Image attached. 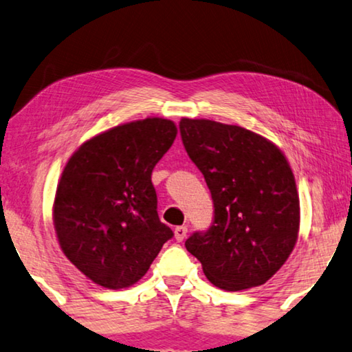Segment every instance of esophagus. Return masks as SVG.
<instances>
[{
  "label": "esophagus",
  "instance_id": "obj_1",
  "mask_svg": "<svg viewBox=\"0 0 352 352\" xmlns=\"http://www.w3.org/2000/svg\"><path fill=\"white\" fill-rule=\"evenodd\" d=\"M186 237H187V226H177L175 229V239L177 241H182Z\"/></svg>",
  "mask_w": 352,
  "mask_h": 352
}]
</instances>
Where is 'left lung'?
I'll return each mask as SVG.
<instances>
[{"mask_svg":"<svg viewBox=\"0 0 352 352\" xmlns=\"http://www.w3.org/2000/svg\"><path fill=\"white\" fill-rule=\"evenodd\" d=\"M179 132L214 201L212 224L190 235L187 251L223 290L265 284L298 239L299 198L289 162L272 142L240 126L182 118Z\"/></svg>","mask_w":352,"mask_h":352,"instance_id":"8db88e82","label":"left lung"}]
</instances>
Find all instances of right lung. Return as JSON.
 Instances as JSON below:
<instances>
[{"instance_id": "add662e5", "label": "right lung", "mask_w": 352, "mask_h": 352, "mask_svg": "<svg viewBox=\"0 0 352 352\" xmlns=\"http://www.w3.org/2000/svg\"><path fill=\"white\" fill-rule=\"evenodd\" d=\"M176 134L170 120H138L90 138L68 160L54 228L63 254L95 284H135L175 235L159 220L151 175Z\"/></svg>"}]
</instances>
